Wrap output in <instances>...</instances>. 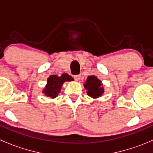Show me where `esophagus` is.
Wrapping results in <instances>:
<instances>
[{
  "mask_svg": "<svg viewBox=\"0 0 153 153\" xmlns=\"http://www.w3.org/2000/svg\"><path fill=\"white\" fill-rule=\"evenodd\" d=\"M74 79L75 81H79L80 78H81V75H74Z\"/></svg>",
  "mask_w": 153,
  "mask_h": 153,
  "instance_id": "34e87169",
  "label": "esophagus"
}]
</instances>
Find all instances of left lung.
Listing matches in <instances>:
<instances>
[{"instance_id":"obj_1","label":"left lung","mask_w":153,"mask_h":153,"mask_svg":"<svg viewBox=\"0 0 153 153\" xmlns=\"http://www.w3.org/2000/svg\"><path fill=\"white\" fill-rule=\"evenodd\" d=\"M101 81L95 75H90L87 78L84 87L87 89V95L93 98L101 96L104 92V88L101 86Z\"/></svg>"}]
</instances>
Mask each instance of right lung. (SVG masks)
<instances>
[{"label":"right lung","mask_w":153,"mask_h":153,"mask_svg":"<svg viewBox=\"0 0 153 153\" xmlns=\"http://www.w3.org/2000/svg\"><path fill=\"white\" fill-rule=\"evenodd\" d=\"M72 80L73 78L67 73L62 74L60 77L55 75H51L47 79V85L44 89V93L50 98H55L61 91L63 84L65 81H70Z\"/></svg>","instance_id":"1"}]
</instances>
